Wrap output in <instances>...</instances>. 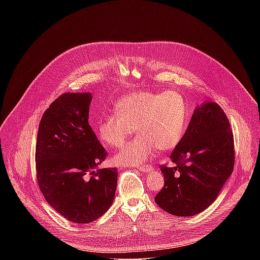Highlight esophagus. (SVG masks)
<instances>
[{
  "label": "esophagus",
  "mask_w": 260,
  "mask_h": 260,
  "mask_svg": "<svg viewBox=\"0 0 260 260\" xmlns=\"http://www.w3.org/2000/svg\"><path fill=\"white\" fill-rule=\"evenodd\" d=\"M140 172H143V173H149L151 171H153V167L150 166V165H147V166H141L138 168Z\"/></svg>",
  "instance_id": "1"
}]
</instances>
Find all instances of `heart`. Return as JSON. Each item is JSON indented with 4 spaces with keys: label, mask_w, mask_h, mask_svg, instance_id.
<instances>
[{
    "label": "heart",
    "mask_w": 260,
    "mask_h": 260,
    "mask_svg": "<svg viewBox=\"0 0 260 260\" xmlns=\"http://www.w3.org/2000/svg\"><path fill=\"white\" fill-rule=\"evenodd\" d=\"M186 127L187 107L179 92L140 91L117 103L116 113L99 123L98 135L106 145L120 148L136 129L139 135L113 160L119 166H139L150 157L155 146L162 151L177 146Z\"/></svg>",
    "instance_id": "1"
}]
</instances>
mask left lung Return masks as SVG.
Returning <instances> with one entry per match:
<instances>
[{
	"mask_svg": "<svg viewBox=\"0 0 260 260\" xmlns=\"http://www.w3.org/2000/svg\"><path fill=\"white\" fill-rule=\"evenodd\" d=\"M170 158L176 167H160L165 185L155 203L179 217L203 212L218 198L235 165L233 132L218 104L205 102L196 108Z\"/></svg>",
	"mask_w": 260,
	"mask_h": 260,
	"instance_id": "left-lung-1",
	"label": "left lung"
}]
</instances>
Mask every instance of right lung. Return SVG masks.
Masks as SVG:
<instances>
[{"label": "right lung", "mask_w": 260, "mask_h": 260, "mask_svg": "<svg viewBox=\"0 0 260 260\" xmlns=\"http://www.w3.org/2000/svg\"><path fill=\"white\" fill-rule=\"evenodd\" d=\"M90 92H67L45 111L36 144V170L47 203L62 217L88 224L112 205L118 172L99 169L107 152L88 124Z\"/></svg>", "instance_id": "1"}]
</instances>
